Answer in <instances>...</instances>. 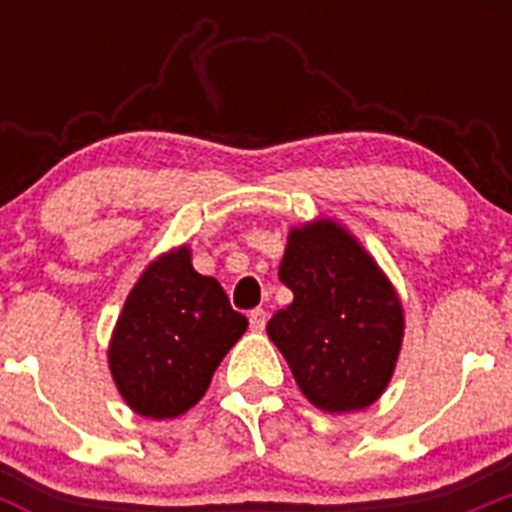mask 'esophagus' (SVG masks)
<instances>
[{
	"instance_id": "34e87169",
	"label": "esophagus",
	"mask_w": 512,
	"mask_h": 512,
	"mask_svg": "<svg viewBox=\"0 0 512 512\" xmlns=\"http://www.w3.org/2000/svg\"><path fill=\"white\" fill-rule=\"evenodd\" d=\"M266 318H269V312H266L264 307H256V310L248 312V323H251L253 330H264Z\"/></svg>"
}]
</instances>
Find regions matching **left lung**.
Masks as SVG:
<instances>
[{"label":"left lung","mask_w":512,"mask_h":512,"mask_svg":"<svg viewBox=\"0 0 512 512\" xmlns=\"http://www.w3.org/2000/svg\"><path fill=\"white\" fill-rule=\"evenodd\" d=\"M279 279L292 305L266 333L302 395L328 413L372 405L384 392L402 343V307L372 256L330 220L289 233Z\"/></svg>","instance_id":"1"}]
</instances>
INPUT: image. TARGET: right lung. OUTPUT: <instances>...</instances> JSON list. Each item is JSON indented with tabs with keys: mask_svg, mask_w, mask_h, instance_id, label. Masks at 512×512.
I'll return each mask as SVG.
<instances>
[{
	"mask_svg": "<svg viewBox=\"0 0 512 512\" xmlns=\"http://www.w3.org/2000/svg\"><path fill=\"white\" fill-rule=\"evenodd\" d=\"M212 277L192 269L187 248L153 261L130 292L110 346V369L130 408L176 418L205 395L217 364L246 333Z\"/></svg>",
	"mask_w": 512,
	"mask_h": 512,
	"instance_id": "obj_1",
	"label": "right lung"
}]
</instances>
